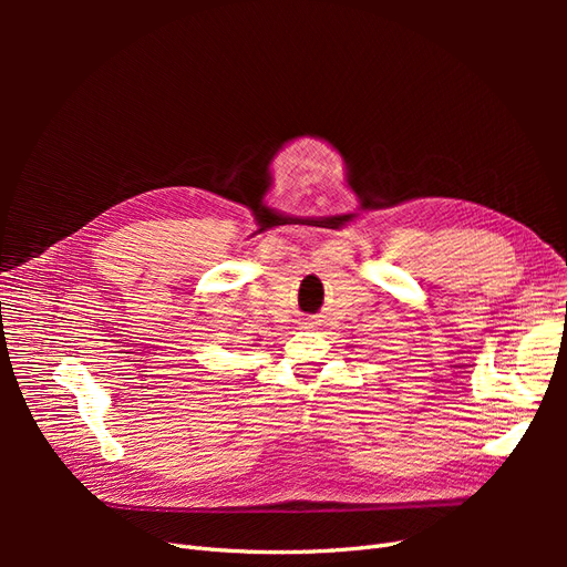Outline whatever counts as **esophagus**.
<instances>
[{
	"label": "esophagus",
	"instance_id": "1",
	"mask_svg": "<svg viewBox=\"0 0 567 567\" xmlns=\"http://www.w3.org/2000/svg\"><path fill=\"white\" fill-rule=\"evenodd\" d=\"M307 329H312V323H307Z\"/></svg>",
	"mask_w": 567,
	"mask_h": 567
}]
</instances>
